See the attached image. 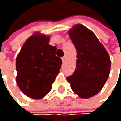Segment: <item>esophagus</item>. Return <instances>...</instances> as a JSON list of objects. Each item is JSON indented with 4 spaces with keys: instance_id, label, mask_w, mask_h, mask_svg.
I'll return each instance as SVG.
<instances>
[{
    "instance_id": "esophagus-1",
    "label": "esophagus",
    "mask_w": 121,
    "mask_h": 121,
    "mask_svg": "<svg viewBox=\"0 0 121 121\" xmlns=\"http://www.w3.org/2000/svg\"><path fill=\"white\" fill-rule=\"evenodd\" d=\"M62 62H65V60H66V56H64L62 58Z\"/></svg>"
}]
</instances>
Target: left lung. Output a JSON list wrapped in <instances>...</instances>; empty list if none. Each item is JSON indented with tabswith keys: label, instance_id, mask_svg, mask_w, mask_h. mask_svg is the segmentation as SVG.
<instances>
[{
	"label": "left lung",
	"instance_id": "8db88e82",
	"mask_svg": "<svg viewBox=\"0 0 121 121\" xmlns=\"http://www.w3.org/2000/svg\"><path fill=\"white\" fill-rule=\"evenodd\" d=\"M77 52L75 72L67 77L73 91L81 98L99 93L110 72V59L104 47L91 30L77 25L69 32Z\"/></svg>",
	"mask_w": 121,
	"mask_h": 121
}]
</instances>
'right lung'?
<instances>
[{"instance_id": "right-lung-1", "label": "right lung", "mask_w": 121, "mask_h": 121, "mask_svg": "<svg viewBox=\"0 0 121 121\" xmlns=\"http://www.w3.org/2000/svg\"><path fill=\"white\" fill-rule=\"evenodd\" d=\"M48 42V36H31L16 59L17 83L23 93L33 99L42 98L51 91L62 63L55 54L56 47Z\"/></svg>"}]
</instances>
